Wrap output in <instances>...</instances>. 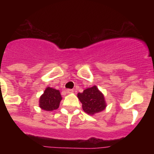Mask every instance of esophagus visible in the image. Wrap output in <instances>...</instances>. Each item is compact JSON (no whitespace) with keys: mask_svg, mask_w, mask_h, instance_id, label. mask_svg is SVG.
Masks as SVG:
<instances>
[{"mask_svg":"<svg viewBox=\"0 0 154 154\" xmlns=\"http://www.w3.org/2000/svg\"><path fill=\"white\" fill-rule=\"evenodd\" d=\"M73 92H74L73 89H67V90H66V92H67V93H72Z\"/></svg>","mask_w":154,"mask_h":154,"instance_id":"obj_1","label":"esophagus"}]
</instances>
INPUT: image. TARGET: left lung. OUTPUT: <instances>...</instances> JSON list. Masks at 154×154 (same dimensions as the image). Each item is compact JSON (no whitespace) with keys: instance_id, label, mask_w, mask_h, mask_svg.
<instances>
[{"instance_id":"1","label":"left lung","mask_w":154,"mask_h":154,"mask_svg":"<svg viewBox=\"0 0 154 154\" xmlns=\"http://www.w3.org/2000/svg\"><path fill=\"white\" fill-rule=\"evenodd\" d=\"M78 98L82 104V109L89 115L102 112L106 107L104 96L96 85L78 93Z\"/></svg>"}]
</instances>
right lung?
<instances>
[{
    "instance_id": "add662e5",
    "label": "right lung",
    "mask_w": 154,
    "mask_h": 154,
    "mask_svg": "<svg viewBox=\"0 0 154 154\" xmlns=\"http://www.w3.org/2000/svg\"><path fill=\"white\" fill-rule=\"evenodd\" d=\"M62 100L60 92L50 87L46 88L44 94L40 97L39 106L42 109L46 111H52L57 109Z\"/></svg>"
}]
</instances>
